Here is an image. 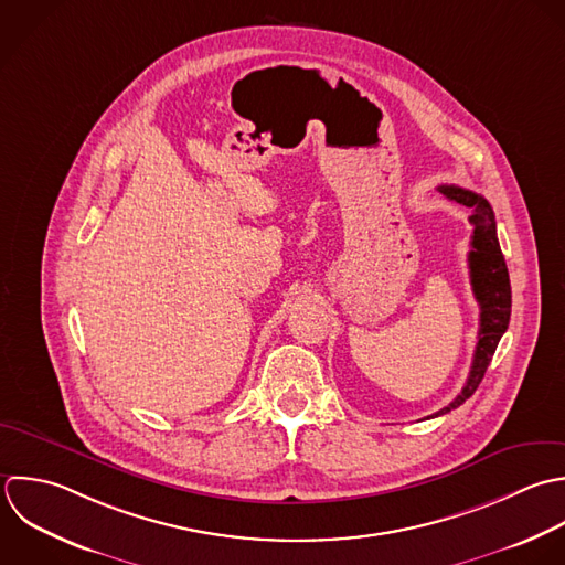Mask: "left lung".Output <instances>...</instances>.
<instances>
[{"instance_id":"8db88e82","label":"left lung","mask_w":565,"mask_h":565,"mask_svg":"<svg viewBox=\"0 0 565 565\" xmlns=\"http://www.w3.org/2000/svg\"><path fill=\"white\" fill-rule=\"evenodd\" d=\"M438 189L447 198L471 209L469 222L473 224V235H471L469 270H471L473 295L480 303V332H478V345H476L473 365H471L467 385L447 407L436 412L431 418L449 414L451 409L460 407L467 398L476 394L498 350V343L511 321V279H509V268L500 248L495 213L491 204L482 195L467 191L462 186L443 184Z\"/></svg>"}]
</instances>
